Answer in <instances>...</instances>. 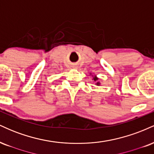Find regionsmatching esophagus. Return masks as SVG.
Returning a JSON list of instances; mask_svg holds the SVG:
<instances>
[{
  "label": "esophagus",
  "mask_w": 154,
  "mask_h": 154,
  "mask_svg": "<svg viewBox=\"0 0 154 154\" xmlns=\"http://www.w3.org/2000/svg\"><path fill=\"white\" fill-rule=\"evenodd\" d=\"M76 68H77V67H76Z\"/></svg>",
  "instance_id": "34e87169"
}]
</instances>
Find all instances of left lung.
I'll use <instances>...</instances> for the list:
<instances>
[{"label":"left lung","mask_w":154,"mask_h":154,"mask_svg":"<svg viewBox=\"0 0 154 154\" xmlns=\"http://www.w3.org/2000/svg\"><path fill=\"white\" fill-rule=\"evenodd\" d=\"M98 78L95 75L94 76V77H93V80H94L95 82H97L96 83H95V84H96V85H100V83L98 82Z\"/></svg>","instance_id":"1"}]
</instances>
